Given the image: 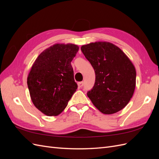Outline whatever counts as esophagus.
I'll return each mask as SVG.
<instances>
[{"label": "esophagus", "mask_w": 159, "mask_h": 159, "mask_svg": "<svg viewBox=\"0 0 159 159\" xmlns=\"http://www.w3.org/2000/svg\"><path fill=\"white\" fill-rule=\"evenodd\" d=\"M78 87H79V88L83 87V85H84V82H83V81H81V82H79V83L78 84Z\"/></svg>", "instance_id": "obj_1"}]
</instances>
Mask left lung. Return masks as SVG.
<instances>
[{
	"mask_svg": "<svg viewBox=\"0 0 159 159\" xmlns=\"http://www.w3.org/2000/svg\"><path fill=\"white\" fill-rule=\"evenodd\" d=\"M81 50L93 66L95 81L88 98L99 111L113 114L123 109L133 97L136 70L127 55L109 42H91Z\"/></svg>",
	"mask_w": 159,
	"mask_h": 159,
	"instance_id": "left-lung-1",
	"label": "left lung"
}]
</instances>
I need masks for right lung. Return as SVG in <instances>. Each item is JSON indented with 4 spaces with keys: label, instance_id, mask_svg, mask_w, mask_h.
I'll list each match as a JSON object with an SVG mask.
<instances>
[{
    "label": "right lung",
    "instance_id": "right-lung-1",
    "mask_svg": "<svg viewBox=\"0 0 159 159\" xmlns=\"http://www.w3.org/2000/svg\"><path fill=\"white\" fill-rule=\"evenodd\" d=\"M79 47L73 44H55L48 48L34 62L27 84L34 106L47 116L60 114L75 93L71 61Z\"/></svg>",
    "mask_w": 159,
    "mask_h": 159
}]
</instances>
